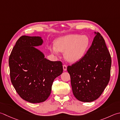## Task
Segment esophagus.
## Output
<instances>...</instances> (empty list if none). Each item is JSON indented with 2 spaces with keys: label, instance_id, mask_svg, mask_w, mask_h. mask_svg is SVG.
I'll list each match as a JSON object with an SVG mask.
<instances>
[{
  "label": "esophagus",
  "instance_id": "34e87169",
  "mask_svg": "<svg viewBox=\"0 0 120 120\" xmlns=\"http://www.w3.org/2000/svg\"><path fill=\"white\" fill-rule=\"evenodd\" d=\"M63 70H64V71H67V66L66 65H63Z\"/></svg>",
  "mask_w": 120,
  "mask_h": 120
}]
</instances>
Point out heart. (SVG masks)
Wrapping results in <instances>:
<instances>
[{"mask_svg": "<svg viewBox=\"0 0 120 120\" xmlns=\"http://www.w3.org/2000/svg\"><path fill=\"white\" fill-rule=\"evenodd\" d=\"M89 43L85 35H69L56 40L55 46L50 48L53 55H58L59 51L64 52L65 58L69 62H74L80 60L85 54Z\"/></svg>", "mask_w": 120, "mask_h": 120, "instance_id": "heart-1", "label": "heart"}]
</instances>
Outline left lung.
<instances>
[{"instance_id": "obj_1", "label": "left lung", "mask_w": 120, "mask_h": 120, "mask_svg": "<svg viewBox=\"0 0 120 120\" xmlns=\"http://www.w3.org/2000/svg\"><path fill=\"white\" fill-rule=\"evenodd\" d=\"M94 33L95 36L85 56L67 68L73 95L82 102L98 99L110 80L111 56L102 36L99 32Z\"/></svg>"}]
</instances>
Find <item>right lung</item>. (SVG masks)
<instances>
[{
	"label": "right lung",
	"instance_id": "right-lung-1",
	"mask_svg": "<svg viewBox=\"0 0 120 120\" xmlns=\"http://www.w3.org/2000/svg\"><path fill=\"white\" fill-rule=\"evenodd\" d=\"M43 43L40 36H21L9 59L12 84L23 99L33 104L47 99L54 79L63 72L61 62L47 59L35 47Z\"/></svg>",
	"mask_w": 120,
	"mask_h": 120
}]
</instances>
